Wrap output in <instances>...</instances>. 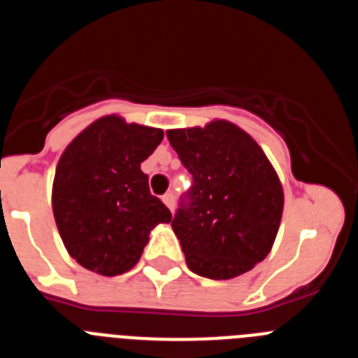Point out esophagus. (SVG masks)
Returning a JSON list of instances; mask_svg holds the SVG:
<instances>
[{
	"instance_id": "1",
	"label": "esophagus",
	"mask_w": 358,
	"mask_h": 358,
	"mask_svg": "<svg viewBox=\"0 0 358 358\" xmlns=\"http://www.w3.org/2000/svg\"><path fill=\"white\" fill-rule=\"evenodd\" d=\"M163 202L166 204V208H169L170 211H173V208H176V195H173L172 192H169L166 195H163Z\"/></svg>"
}]
</instances>
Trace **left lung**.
<instances>
[{
    "mask_svg": "<svg viewBox=\"0 0 358 358\" xmlns=\"http://www.w3.org/2000/svg\"><path fill=\"white\" fill-rule=\"evenodd\" d=\"M170 145L192 173L172 229L189 271L211 280L248 273L273 248L283 188L258 143L226 122L173 129Z\"/></svg>",
    "mask_w": 358,
    "mask_h": 358,
    "instance_id": "1",
    "label": "left lung"
}]
</instances>
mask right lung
I'll list each match as a JSON object with an SVG mask.
<instances>
[{
    "label": "right lung",
    "instance_id": "1",
    "mask_svg": "<svg viewBox=\"0 0 358 358\" xmlns=\"http://www.w3.org/2000/svg\"><path fill=\"white\" fill-rule=\"evenodd\" d=\"M161 140V129L103 116L62 152L53 179V217L71 258L87 271L127 273L140 262L152 227L172 220L141 172Z\"/></svg>",
    "mask_w": 358,
    "mask_h": 358
}]
</instances>
